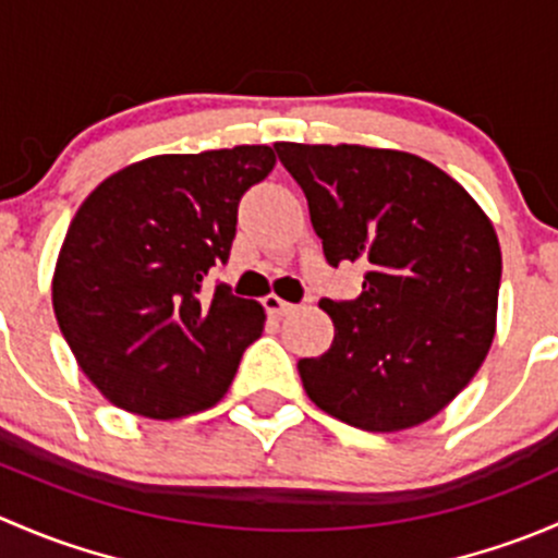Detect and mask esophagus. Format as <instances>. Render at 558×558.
Wrapping results in <instances>:
<instances>
[{"instance_id":"1","label":"esophagus","mask_w":558,"mask_h":558,"mask_svg":"<svg viewBox=\"0 0 558 558\" xmlns=\"http://www.w3.org/2000/svg\"><path fill=\"white\" fill-rule=\"evenodd\" d=\"M264 307H267V313L275 315V318H283V315L296 311V305H291V302L280 300V296H275V294L264 296Z\"/></svg>"}]
</instances>
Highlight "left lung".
Listing matches in <instances>:
<instances>
[{
	"mask_svg": "<svg viewBox=\"0 0 558 558\" xmlns=\"http://www.w3.org/2000/svg\"><path fill=\"white\" fill-rule=\"evenodd\" d=\"M305 191L331 267H367L356 300H320L335 340L300 359L307 397L364 432L440 413L472 380L497 331L502 253L459 183L404 150L275 143Z\"/></svg>",
	"mask_w": 558,
	"mask_h": 558,
	"instance_id": "left-lung-1",
	"label": "left lung"
}]
</instances>
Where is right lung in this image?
<instances>
[{
	"mask_svg": "<svg viewBox=\"0 0 558 558\" xmlns=\"http://www.w3.org/2000/svg\"><path fill=\"white\" fill-rule=\"evenodd\" d=\"M272 167L269 145L150 156L86 196L56 262L53 311L112 404L170 421L227 393L267 315L227 283L202 289L227 264L240 199Z\"/></svg>",
	"mask_w": 558,
	"mask_h": 558,
	"instance_id": "add662e5",
	"label": "right lung"
}]
</instances>
